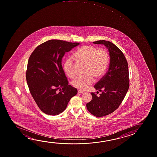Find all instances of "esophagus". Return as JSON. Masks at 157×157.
Instances as JSON below:
<instances>
[{"label":"esophagus","mask_w":157,"mask_h":157,"mask_svg":"<svg viewBox=\"0 0 157 157\" xmlns=\"http://www.w3.org/2000/svg\"><path fill=\"white\" fill-rule=\"evenodd\" d=\"M78 93H80V94H84V93H85V91H82V90H78Z\"/></svg>","instance_id":"obj_1"}]
</instances>
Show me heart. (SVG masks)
Listing matches in <instances>:
<instances>
[{
    "label": "heart",
    "instance_id": "obj_1",
    "mask_svg": "<svg viewBox=\"0 0 157 157\" xmlns=\"http://www.w3.org/2000/svg\"><path fill=\"white\" fill-rule=\"evenodd\" d=\"M74 57L78 61L86 64L85 74L73 80L74 87L80 90H86L94 81V77L100 78L105 73L108 66V53L103 49H98L92 46L81 47L75 52ZM63 68L66 74L70 78L75 76L72 58L67 59L64 62Z\"/></svg>",
    "mask_w": 157,
    "mask_h": 157
}]
</instances>
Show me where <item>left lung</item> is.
Listing matches in <instances>:
<instances>
[{"mask_svg": "<svg viewBox=\"0 0 157 157\" xmlns=\"http://www.w3.org/2000/svg\"><path fill=\"white\" fill-rule=\"evenodd\" d=\"M93 43L104 45L110 57L108 71L94 86L102 93L99 96L91 93L93 100L86 103L90 113L101 117L116 111L125 98L129 87L128 64L123 53L112 43L102 40Z\"/></svg>", "mask_w": 157, "mask_h": 157, "instance_id": "obj_1", "label": "left lung"}]
</instances>
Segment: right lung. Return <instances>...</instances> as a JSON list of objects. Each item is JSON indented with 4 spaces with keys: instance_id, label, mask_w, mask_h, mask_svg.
<instances>
[{
    "instance_id": "1",
    "label": "right lung",
    "mask_w": 157,
    "mask_h": 157,
    "mask_svg": "<svg viewBox=\"0 0 157 157\" xmlns=\"http://www.w3.org/2000/svg\"><path fill=\"white\" fill-rule=\"evenodd\" d=\"M79 44L52 39L37 46L29 58L27 82L39 108L46 114L63 112L77 94L76 88L68 85L62 59L66 52Z\"/></svg>"
}]
</instances>
